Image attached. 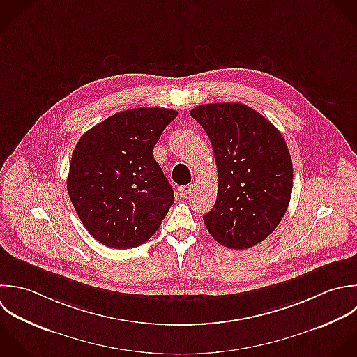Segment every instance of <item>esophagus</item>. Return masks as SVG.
I'll list each match as a JSON object with an SVG mask.
<instances>
[{"instance_id":"esophagus-1","label":"esophagus","mask_w":357,"mask_h":357,"mask_svg":"<svg viewBox=\"0 0 357 357\" xmlns=\"http://www.w3.org/2000/svg\"><path fill=\"white\" fill-rule=\"evenodd\" d=\"M192 190H193V186H192V185H185V186H181V188H179V195H181L182 197H185V196L190 195Z\"/></svg>"}]
</instances>
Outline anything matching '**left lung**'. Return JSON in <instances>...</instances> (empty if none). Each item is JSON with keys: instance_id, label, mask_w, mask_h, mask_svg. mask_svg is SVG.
<instances>
[{"instance_id": "1", "label": "left lung", "mask_w": 357, "mask_h": 357, "mask_svg": "<svg viewBox=\"0 0 357 357\" xmlns=\"http://www.w3.org/2000/svg\"><path fill=\"white\" fill-rule=\"evenodd\" d=\"M218 168L217 200L203 220L210 235L229 249L263 242L284 218L292 196L294 168L281 132L241 102L193 108Z\"/></svg>"}]
</instances>
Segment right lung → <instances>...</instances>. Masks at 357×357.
Instances as JSON below:
<instances>
[{"mask_svg":"<svg viewBox=\"0 0 357 357\" xmlns=\"http://www.w3.org/2000/svg\"><path fill=\"white\" fill-rule=\"evenodd\" d=\"M169 108H133L108 116L77 142L69 165V199L90 235L112 249L149 241L174 203L153 155Z\"/></svg>","mask_w":357,"mask_h":357,"instance_id":"obj_1","label":"right lung"}]
</instances>
